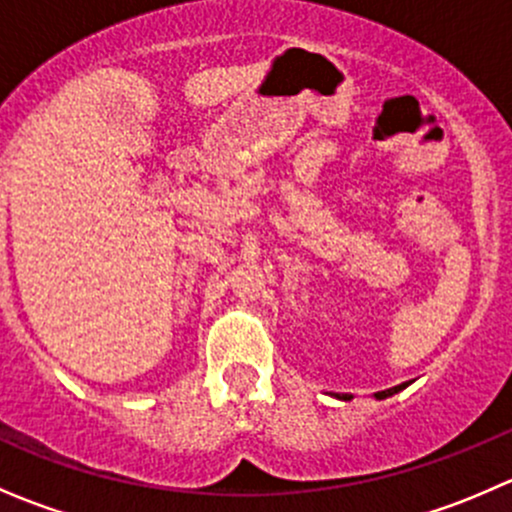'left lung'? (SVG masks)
I'll use <instances>...</instances> for the list:
<instances>
[{
    "label": "left lung",
    "mask_w": 512,
    "mask_h": 512,
    "mask_svg": "<svg viewBox=\"0 0 512 512\" xmlns=\"http://www.w3.org/2000/svg\"><path fill=\"white\" fill-rule=\"evenodd\" d=\"M407 385H410V383H402V385H395V387H390V390L375 392V397H378V400H385V397H392V395H395V392L405 390ZM336 397H338V400H351V395H336Z\"/></svg>",
    "instance_id": "8db88e82"
}]
</instances>
